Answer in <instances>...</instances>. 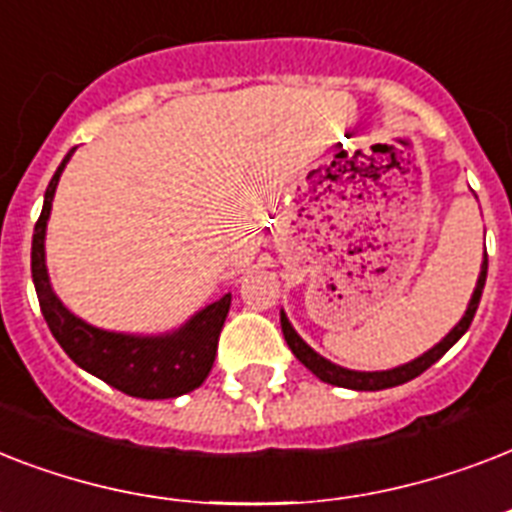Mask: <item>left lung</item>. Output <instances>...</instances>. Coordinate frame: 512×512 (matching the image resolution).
<instances>
[{"instance_id":"8db88e82","label":"left lung","mask_w":512,"mask_h":512,"mask_svg":"<svg viewBox=\"0 0 512 512\" xmlns=\"http://www.w3.org/2000/svg\"><path fill=\"white\" fill-rule=\"evenodd\" d=\"M486 268H489V257L484 255V265H481V276H478L476 292H473V297H470L468 311H465L460 324H457V327L444 337V340L438 342L436 348H430L428 353H422L420 358H414V361H409V364L404 366H396V369H388V372H353V369H342V366L332 364V361H327V358H321L316 350H311L303 340H300V335L292 329V324H289L284 313H281V332H284V340H287V345L292 348V353H295V356L300 358V361H303V364L308 366V369H311L321 382H329V385L350 388V390L396 388V385H404V382L420 377L425 369H430V366L436 364L438 358L444 356L446 350L452 348L454 342L468 332L470 321H473V316H476L478 311V303H481V292H484V284H486Z\"/></svg>"}]
</instances>
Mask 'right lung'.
<instances>
[{"mask_svg": "<svg viewBox=\"0 0 512 512\" xmlns=\"http://www.w3.org/2000/svg\"><path fill=\"white\" fill-rule=\"evenodd\" d=\"M71 154L60 162L58 172L52 175L44 191L42 215L36 220L34 241H31V276L52 337L60 342V348L66 350L74 364L127 396L175 398L191 393L207 380L209 369L215 364L217 340L231 308V295H223L217 303L207 305L183 329L164 337L116 335L76 319L52 292L47 265H44V231H47L52 196Z\"/></svg>", "mask_w": 512, "mask_h": 512, "instance_id": "add662e5", "label": "right lung"}]
</instances>
